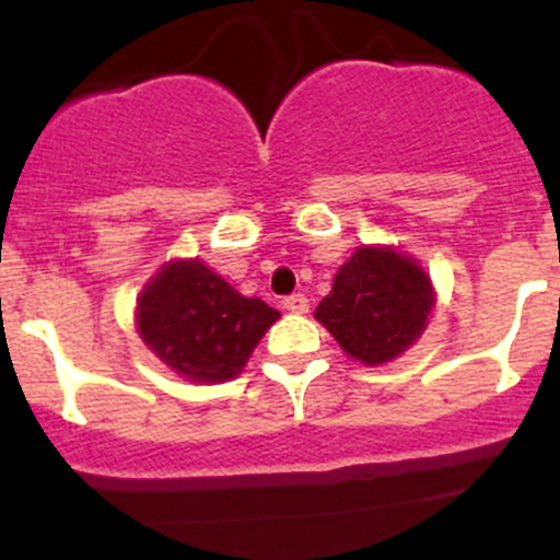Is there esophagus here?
<instances>
[{
	"instance_id": "34e87169",
	"label": "esophagus",
	"mask_w": 560,
	"mask_h": 560,
	"mask_svg": "<svg viewBox=\"0 0 560 560\" xmlns=\"http://www.w3.org/2000/svg\"><path fill=\"white\" fill-rule=\"evenodd\" d=\"M281 306H284L290 314H308V298L298 292V295L284 298V301H281Z\"/></svg>"
}]
</instances>
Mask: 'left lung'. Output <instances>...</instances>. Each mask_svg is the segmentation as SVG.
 Here are the masks:
<instances>
[{
    "label": "left lung",
    "mask_w": 560,
    "mask_h": 560,
    "mask_svg": "<svg viewBox=\"0 0 560 560\" xmlns=\"http://www.w3.org/2000/svg\"><path fill=\"white\" fill-rule=\"evenodd\" d=\"M436 306L431 276L395 246H358L314 316L363 365H385L420 341Z\"/></svg>",
    "instance_id": "obj_1"
}]
</instances>
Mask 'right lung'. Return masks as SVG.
I'll use <instances>...</instances> for the list:
<instances>
[{"mask_svg": "<svg viewBox=\"0 0 560 560\" xmlns=\"http://www.w3.org/2000/svg\"><path fill=\"white\" fill-rule=\"evenodd\" d=\"M279 316L259 298L233 290L202 259H171L140 290L135 327L175 374L219 385L244 371Z\"/></svg>", "mask_w": 560, "mask_h": 560, "instance_id": "right-lung-1", "label": "right lung"}]
</instances>
